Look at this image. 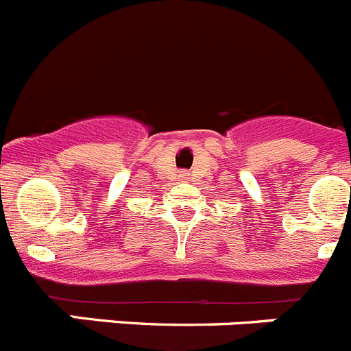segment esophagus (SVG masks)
<instances>
[{
	"mask_svg": "<svg viewBox=\"0 0 351 351\" xmlns=\"http://www.w3.org/2000/svg\"><path fill=\"white\" fill-rule=\"evenodd\" d=\"M182 176H184V173H182Z\"/></svg>",
	"mask_w": 351,
	"mask_h": 351,
	"instance_id": "1",
	"label": "esophagus"
}]
</instances>
